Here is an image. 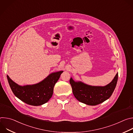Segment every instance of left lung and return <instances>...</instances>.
<instances>
[{
  "label": "left lung",
  "instance_id": "8db88e82",
  "mask_svg": "<svg viewBox=\"0 0 133 133\" xmlns=\"http://www.w3.org/2000/svg\"><path fill=\"white\" fill-rule=\"evenodd\" d=\"M117 80L118 72L112 81L105 86H90L82 82H75L71 77L69 83L76 98L86 105L95 106L104 102L111 96Z\"/></svg>",
  "mask_w": 133,
  "mask_h": 133
}]
</instances>
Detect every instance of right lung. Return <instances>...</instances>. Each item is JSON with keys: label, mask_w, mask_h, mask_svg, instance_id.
<instances>
[{"label": "right lung", "mask_w": 133, "mask_h": 133, "mask_svg": "<svg viewBox=\"0 0 133 133\" xmlns=\"http://www.w3.org/2000/svg\"><path fill=\"white\" fill-rule=\"evenodd\" d=\"M63 71L50 74L42 82L34 85L20 86L7 75L8 83L15 95L23 102L32 106L47 103L53 94L54 87Z\"/></svg>", "instance_id": "right-lung-1"}]
</instances>
